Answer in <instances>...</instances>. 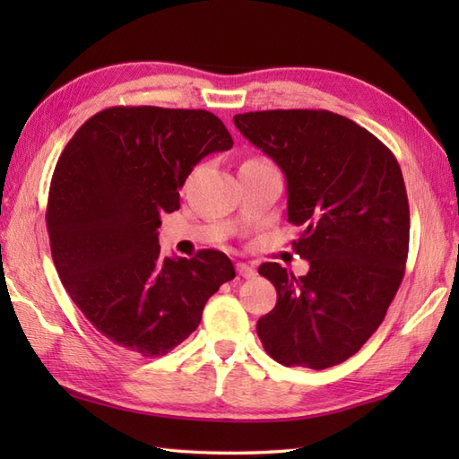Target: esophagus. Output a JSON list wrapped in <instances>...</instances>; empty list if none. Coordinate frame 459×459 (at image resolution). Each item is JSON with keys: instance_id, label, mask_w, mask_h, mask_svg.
Returning <instances> with one entry per match:
<instances>
[{"instance_id": "obj_1", "label": "esophagus", "mask_w": 459, "mask_h": 459, "mask_svg": "<svg viewBox=\"0 0 459 459\" xmlns=\"http://www.w3.org/2000/svg\"><path fill=\"white\" fill-rule=\"evenodd\" d=\"M237 272H238V276H242V278H255V274H256L255 268L245 264V262H237Z\"/></svg>"}]
</instances>
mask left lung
<instances>
[{
	"label": "left lung",
	"mask_w": 459,
	"mask_h": 459,
	"mask_svg": "<svg viewBox=\"0 0 459 459\" xmlns=\"http://www.w3.org/2000/svg\"><path fill=\"white\" fill-rule=\"evenodd\" d=\"M235 126L286 175L288 221L304 229L294 248L309 262L299 278L276 262L258 268L278 291L256 324L262 345L284 367L343 363L383 324L404 276L401 165L373 134L327 110L247 112Z\"/></svg>",
	"instance_id": "8db88e82"
}]
</instances>
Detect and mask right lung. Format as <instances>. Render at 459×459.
<instances>
[{
	"label": "right lung",
	"mask_w": 459,
	"mask_h": 459,
	"mask_svg": "<svg viewBox=\"0 0 459 459\" xmlns=\"http://www.w3.org/2000/svg\"><path fill=\"white\" fill-rule=\"evenodd\" d=\"M232 148L207 110L114 106L86 120L51 179L47 230L68 296L84 317L142 357H161L201 324L203 307L235 278L219 250L160 255L163 212L204 155Z\"/></svg>",
	"instance_id": "right-lung-1"
}]
</instances>
